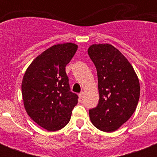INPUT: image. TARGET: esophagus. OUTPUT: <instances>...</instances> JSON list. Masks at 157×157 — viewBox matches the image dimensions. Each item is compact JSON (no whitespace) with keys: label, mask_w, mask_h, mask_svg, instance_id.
Here are the masks:
<instances>
[{"label":"esophagus","mask_w":157,"mask_h":157,"mask_svg":"<svg viewBox=\"0 0 157 157\" xmlns=\"http://www.w3.org/2000/svg\"><path fill=\"white\" fill-rule=\"evenodd\" d=\"M83 97H84V92L83 91H81V93L79 94V98L81 99V98H83Z\"/></svg>","instance_id":"obj_1"}]
</instances>
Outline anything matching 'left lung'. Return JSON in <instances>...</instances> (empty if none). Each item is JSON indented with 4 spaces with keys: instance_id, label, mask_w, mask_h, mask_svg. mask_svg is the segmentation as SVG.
I'll use <instances>...</instances> for the list:
<instances>
[{
    "instance_id": "8db88e82",
    "label": "left lung",
    "mask_w": 157,
    "mask_h": 157,
    "mask_svg": "<svg viewBox=\"0 0 157 157\" xmlns=\"http://www.w3.org/2000/svg\"><path fill=\"white\" fill-rule=\"evenodd\" d=\"M88 54L97 69L99 101L90 110L92 124L104 132L117 130L131 117L139 103V81L122 53L110 44H94Z\"/></svg>"
}]
</instances>
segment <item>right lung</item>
Here are the masks:
<instances>
[{
	"mask_svg": "<svg viewBox=\"0 0 157 157\" xmlns=\"http://www.w3.org/2000/svg\"><path fill=\"white\" fill-rule=\"evenodd\" d=\"M77 45H54L36 58L22 81L23 105L28 116L48 131L66 126L78 96L70 91L65 67L77 50Z\"/></svg>",
	"mask_w": 157,
	"mask_h": 157,
	"instance_id": "right-lung-1",
	"label": "right lung"
}]
</instances>
